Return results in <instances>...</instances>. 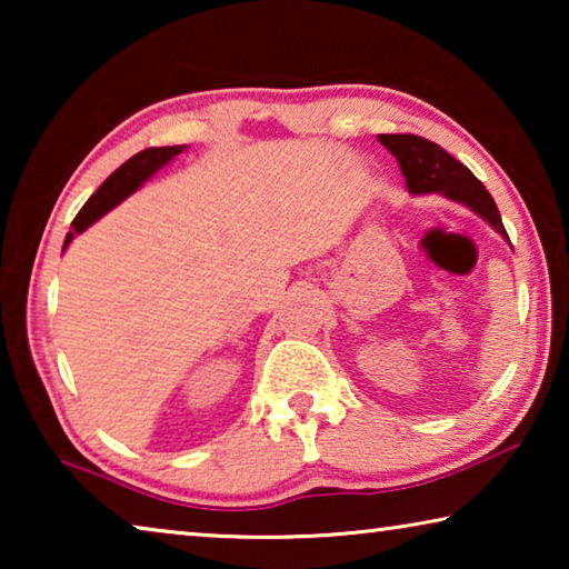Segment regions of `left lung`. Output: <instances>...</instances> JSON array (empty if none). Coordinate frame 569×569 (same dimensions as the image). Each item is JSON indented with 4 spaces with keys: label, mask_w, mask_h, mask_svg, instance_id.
I'll use <instances>...</instances> for the list:
<instances>
[{
    "label": "left lung",
    "mask_w": 569,
    "mask_h": 569,
    "mask_svg": "<svg viewBox=\"0 0 569 569\" xmlns=\"http://www.w3.org/2000/svg\"><path fill=\"white\" fill-rule=\"evenodd\" d=\"M379 142L399 160L411 196L441 192V196L475 210L497 233L509 240L492 196L475 178V172L461 166L457 158H451L445 148L427 138H419V134H379Z\"/></svg>",
    "instance_id": "8db88e82"
}]
</instances>
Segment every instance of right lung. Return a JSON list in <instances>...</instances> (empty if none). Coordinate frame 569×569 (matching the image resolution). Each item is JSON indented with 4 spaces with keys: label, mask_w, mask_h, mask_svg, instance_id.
<instances>
[{
    "label": "right lung",
    "mask_w": 569,
    "mask_h": 569,
    "mask_svg": "<svg viewBox=\"0 0 569 569\" xmlns=\"http://www.w3.org/2000/svg\"><path fill=\"white\" fill-rule=\"evenodd\" d=\"M186 150V146H170V148H148L138 152V156H132L128 162H122V166L112 172V176L102 182V186L92 192L88 203L82 206L80 213L74 216L72 220V230L67 233L64 238V248L70 246V240L82 233L84 228H90L94 220L102 218L108 210H112L118 203H122L124 198L132 196L134 190H138L142 182H146L150 176H156V172L168 166V162L180 156V152Z\"/></svg>",
    "instance_id": "add662e5"
}]
</instances>
